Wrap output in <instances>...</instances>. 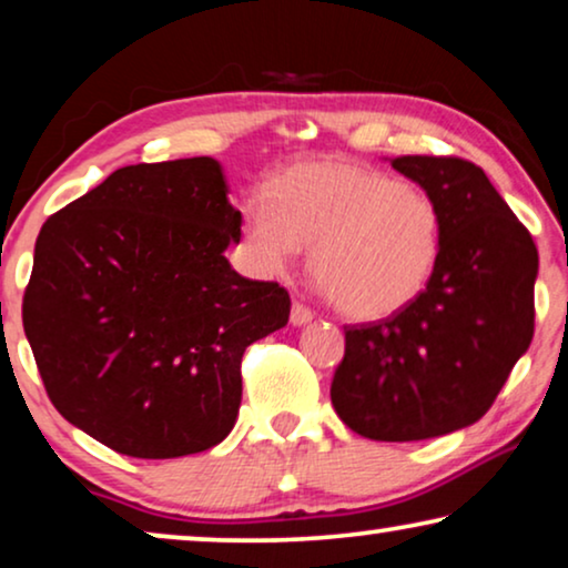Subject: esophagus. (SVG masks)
Listing matches in <instances>:
<instances>
[{
  "label": "esophagus",
  "instance_id": "esophagus-1",
  "mask_svg": "<svg viewBox=\"0 0 568 568\" xmlns=\"http://www.w3.org/2000/svg\"><path fill=\"white\" fill-rule=\"evenodd\" d=\"M290 317H292L294 325H305V323L313 321L315 313H313V310H310L307 305H302V302L294 300V302H292V313H290Z\"/></svg>",
  "mask_w": 568,
  "mask_h": 568
}]
</instances>
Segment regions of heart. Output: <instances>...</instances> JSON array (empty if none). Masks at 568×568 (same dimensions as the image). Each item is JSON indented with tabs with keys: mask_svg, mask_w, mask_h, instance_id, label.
Returning a JSON list of instances; mask_svg holds the SVG:
<instances>
[{
	"mask_svg": "<svg viewBox=\"0 0 568 568\" xmlns=\"http://www.w3.org/2000/svg\"><path fill=\"white\" fill-rule=\"evenodd\" d=\"M245 245L263 271L302 247L338 313L379 321L426 290L442 251L439 204L398 178L346 162H307L278 175L245 209Z\"/></svg>",
	"mask_w": 568,
	"mask_h": 568,
	"instance_id": "1",
	"label": "heart"
}]
</instances>
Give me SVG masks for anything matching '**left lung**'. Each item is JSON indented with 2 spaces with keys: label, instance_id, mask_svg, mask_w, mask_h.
I'll return each mask as SVG.
<instances>
[{
  "label": "left lung",
  "instance_id": "left-lung-1",
  "mask_svg": "<svg viewBox=\"0 0 568 568\" xmlns=\"http://www.w3.org/2000/svg\"><path fill=\"white\" fill-rule=\"evenodd\" d=\"M393 168L439 204V261L406 310L346 325L331 400L362 437L414 442L494 406L535 333L538 247L473 162L406 154Z\"/></svg>",
  "mask_w": 568,
  "mask_h": 568
}]
</instances>
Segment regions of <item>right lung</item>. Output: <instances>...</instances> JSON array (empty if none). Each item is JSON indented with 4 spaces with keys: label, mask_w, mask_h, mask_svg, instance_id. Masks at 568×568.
Instances as JSON below:
<instances>
[{
    "label": "right lung",
    "mask_w": 568,
    "mask_h": 568,
    "mask_svg": "<svg viewBox=\"0 0 568 568\" xmlns=\"http://www.w3.org/2000/svg\"><path fill=\"white\" fill-rule=\"evenodd\" d=\"M240 222L212 158L121 168L43 222L22 328L69 424L142 460L227 437L245 348L292 307L224 258Z\"/></svg>",
    "instance_id": "1"
}]
</instances>
